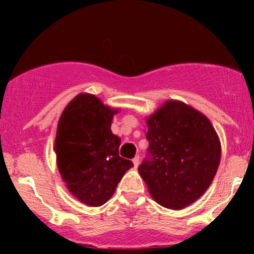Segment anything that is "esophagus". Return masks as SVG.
<instances>
[{
  "instance_id": "esophagus-1",
  "label": "esophagus",
  "mask_w": 254,
  "mask_h": 254,
  "mask_svg": "<svg viewBox=\"0 0 254 254\" xmlns=\"http://www.w3.org/2000/svg\"><path fill=\"white\" fill-rule=\"evenodd\" d=\"M132 163H134L135 168L139 167V163H140V158H139V156H136V157H135L134 160H132Z\"/></svg>"
}]
</instances>
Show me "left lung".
Wrapping results in <instances>:
<instances>
[{"mask_svg": "<svg viewBox=\"0 0 254 254\" xmlns=\"http://www.w3.org/2000/svg\"><path fill=\"white\" fill-rule=\"evenodd\" d=\"M151 160L139 173L148 193L163 207L181 210L206 191L219 168L221 142L205 114L167 99L146 117Z\"/></svg>", "mask_w": 254, "mask_h": 254, "instance_id": "obj_1", "label": "left lung"}]
</instances>
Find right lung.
<instances>
[{
	"instance_id": "1",
	"label": "right lung",
	"mask_w": 254,
	"mask_h": 254,
	"mask_svg": "<svg viewBox=\"0 0 254 254\" xmlns=\"http://www.w3.org/2000/svg\"><path fill=\"white\" fill-rule=\"evenodd\" d=\"M120 108L91 93H79L60 115L54 151L61 178L72 196L87 206L109 200L131 161L119 156L120 139L112 120Z\"/></svg>"
}]
</instances>
